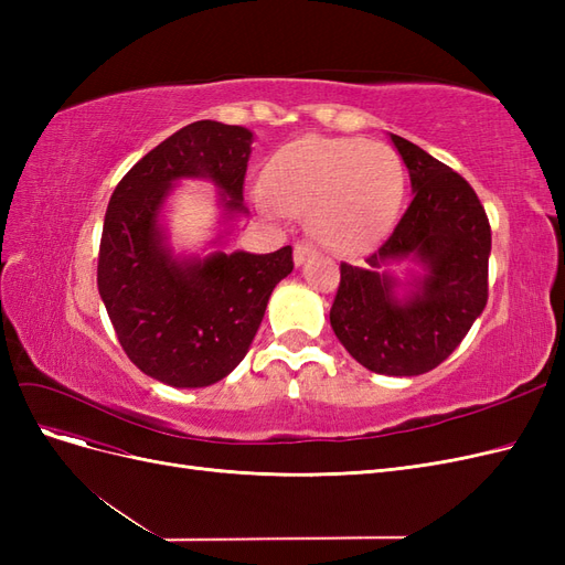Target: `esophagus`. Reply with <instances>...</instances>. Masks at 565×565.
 Listing matches in <instances>:
<instances>
[{
  "label": "esophagus",
  "mask_w": 565,
  "mask_h": 565,
  "mask_svg": "<svg viewBox=\"0 0 565 565\" xmlns=\"http://www.w3.org/2000/svg\"><path fill=\"white\" fill-rule=\"evenodd\" d=\"M313 254H316V245H311V243H297L295 245V264L297 266L306 264Z\"/></svg>",
  "instance_id": "1"
}]
</instances>
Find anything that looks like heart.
Masks as SVG:
<instances>
[{
  "label": "heart",
  "mask_w": 565,
  "mask_h": 565,
  "mask_svg": "<svg viewBox=\"0 0 565 565\" xmlns=\"http://www.w3.org/2000/svg\"><path fill=\"white\" fill-rule=\"evenodd\" d=\"M401 193V162L388 146L303 136L270 158L259 202L266 212L311 214L324 247L358 252L384 233Z\"/></svg>",
  "instance_id": "b5f03b06"
}]
</instances>
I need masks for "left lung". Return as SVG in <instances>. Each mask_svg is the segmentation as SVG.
<instances>
[{"label":"left lung","mask_w":565,"mask_h":565,"mask_svg":"<svg viewBox=\"0 0 565 565\" xmlns=\"http://www.w3.org/2000/svg\"><path fill=\"white\" fill-rule=\"evenodd\" d=\"M413 181V202L363 266L341 262L330 309L337 339L363 367L415 377L438 367L488 303L490 221L473 188L403 136H391ZM415 255L427 266L407 305L392 299L384 260Z\"/></svg>","instance_id":"left-lung-1"}]
</instances>
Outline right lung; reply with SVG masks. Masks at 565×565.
Instances as JSON below:
<instances>
[{
  "instance_id": "right-lung-1",
  "label": "right lung",
  "mask_w": 565,
  "mask_h": 565,
  "mask_svg": "<svg viewBox=\"0 0 565 565\" xmlns=\"http://www.w3.org/2000/svg\"><path fill=\"white\" fill-rule=\"evenodd\" d=\"M252 131L212 119L188 125L136 162L110 195L96 282L129 361L169 386H210L243 361L268 297L295 268L292 247L270 254L216 252L202 262L169 256L158 231L167 188L212 179L231 212H245Z\"/></svg>"
}]
</instances>
